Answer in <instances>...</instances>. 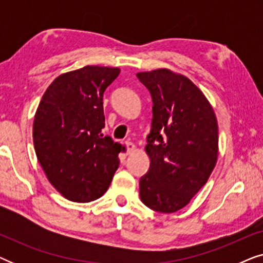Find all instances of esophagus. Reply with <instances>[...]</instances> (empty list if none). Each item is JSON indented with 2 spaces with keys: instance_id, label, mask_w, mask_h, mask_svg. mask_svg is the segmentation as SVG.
Wrapping results in <instances>:
<instances>
[{
  "instance_id": "1",
  "label": "esophagus",
  "mask_w": 263,
  "mask_h": 263,
  "mask_svg": "<svg viewBox=\"0 0 263 263\" xmlns=\"http://www.w3.org/2000/svg\"><path fill=\"white\" fill-rule=\"evenodd\" d=\"M125 147H127L128 154L134 153L135 149H136V146L134 145V143H132V142H125Z\"/></svg>"
}]
</instances>
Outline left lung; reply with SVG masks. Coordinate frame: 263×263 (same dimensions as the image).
Here are the masks:
<instances>
[{
    "instance_id": "8db88e82",
    "label": "left lung",
    "mask_w": 263,
    "mask_h": 263,
    "mask_svg": "<svg viewBox=\"0 0 263 263\" xmlns=\"http://www.w3.org/2000/svg\"><path fill=\"white\" fill-rule=\"evenodd\" d=\"M153 99L145 151L149 171L140 179V199L151 210L175 213L206 184L219 153L218 121L203 92L167 68L140 71Z\"/></svg>"
}]
</instances>
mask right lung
I'll return each mask as SVG.
<instances>
[{"instance_id":"add662e5","label":"right lung","mask_w":263,"mask_h":263,"mask_svg":"<svg viewBox=\"0 0 263 263\" xmlns=\"http://www.w3.org/2000/svg\"><path fill=\"white\" fill-rule=\"evenodd\" d=\"M115 67L86 66L61 74L37 107L33 143L53 188L73 202L99 199L109 188L121 145L103 134V95L118 77Z\"/></svg>"}]
</instances>
